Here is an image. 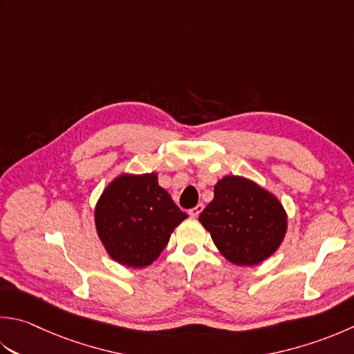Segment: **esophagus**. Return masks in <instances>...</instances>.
I'll use <instances>...</instances> for the list:
<instances>
[{
    "mask_svg": "<svg viewBox=\"0 0 354 354\" xmlns=\"http://www.w3.org/2000/svg\"><path fill=\"white\" fill-rule=\"evenodd\" d=\"M203 210H204V205L203 204H198L196 207H193L192 210H189V214H190V216H193V218H198Z\"/></svg>",
    "mask_w": 354,
    "mask_h": 354,
    "instance_id": "34e87169",
    "label": "esophagus"
}]
</instances>
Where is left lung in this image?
<instances>
[{
  "mask_svg": "<svg viewBox=\"0 0 354 354\" xmlns=\"http://www.w3.org/2000/svg\"><path fill=\"white\" fill-rule=\"evenodd\" d=\"M199 223L227 261L253 267L281 247L288 216L272 192L248 178L227 175L214 185V198Z\"/></svg>",
  "mask_w": 354,
  "mask_h": 354,
  "instance_id": "8db88e82",
  "label": "left lung"
}]
</instances>
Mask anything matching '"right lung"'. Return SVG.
<instances>
[{
    "label": "right lung",
    "instance_id": "obj_1",
    "mask_svg": "<svg viewBox=\"0 0 354 354\" xmlns=\"http://www.w3.org/2000/svg\"><path fill=\"white\" fill-rule=\"evenodd\" d=\"M93 216L110 258L121 266L142 268L158 259L187 213L179 210L151 171L118 175L102 190Z\"/></svg>",
    "mask_w": 354,
    "mask_h": 354
}]
</instances>
